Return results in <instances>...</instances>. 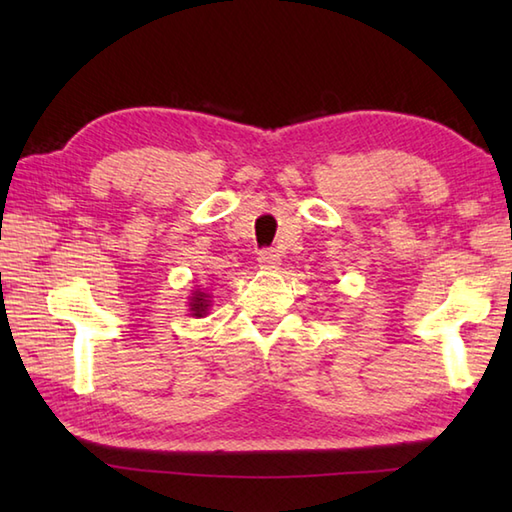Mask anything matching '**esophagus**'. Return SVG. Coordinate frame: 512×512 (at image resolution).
I'll list each match as a JSON object with an SVG mask.
<instances>
[{"label": "esophagus", "mask_w": 512, "mask_h": 512, "mask_svg": "<svg viewBox=\"0 0 512 512\" xmlns=\"http://www.w3.org/2000/svg\"><path fill=\"white\" fill-rule=\"evenodd\" d=\"M257 262H259V266H262L264 270H273V268H277L281 264V255L277 253L275 248H264V250H259Z\"/></svg>", "instance_id": "1"}]
</instances>
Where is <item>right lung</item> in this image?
<instances>
[{
  "label": "right lung",
  "mask_w": 512,
  "mask_h": 512,
  "mask_svg": "<svg viewBox=\"0 0 512 512\" xmlns=\"http://www.w3.org/2000/svg\"><path fill=\"white\" fill-rule=\"evenodd\" d=\"M206 308H209V295L206 292H195V295L191 297V312L193 317H202V314H206Z\"/></svg>",
  "instance_id": "1"
}]
</instances>
